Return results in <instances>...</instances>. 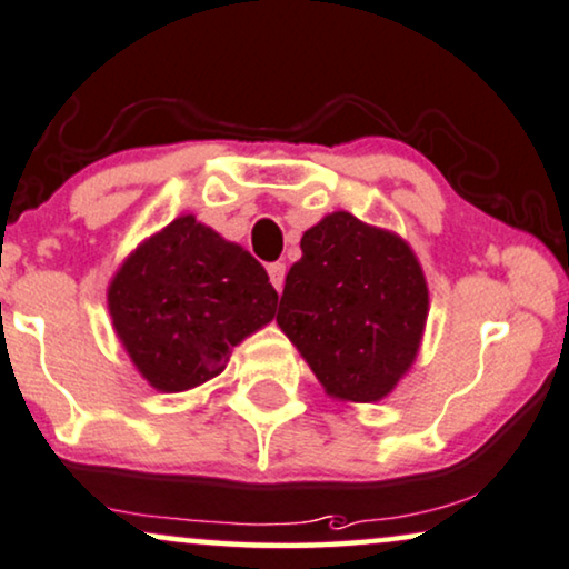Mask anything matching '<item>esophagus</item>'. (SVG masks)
<instances>
[{
    "label": "esophagus",
    "instance_id": "1",
    "mask_svg": "<svg viewBox=\"0 0 569 569\" xmlns=\"http://www.w3.org/2000/svg\"><path fill=\"white\" fill-rule=\"evenodd\" d=\"M269 279H271V284L277 287V292H282V287H284V263L282 261L269 263Z\"/></svg>",
    "mask_w": 569,
    "mask_h": 569
}]
</instances>
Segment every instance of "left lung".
I'll list each match as a JSON object with an SVG mask.
<instances>
[{
    "mask_svg": "<svg viewBox=\"0 0 569 569\" xmlns=\"http://www.w3.org/2000/svg\"><path fill=\"white\" fill-rule=\"evenodd\" d=\"M284 277L277 323L323 392L379 402L416 363L429 319V284L410 242L350 211L302 232Z\"/></svg>",
    "mask_w": 569,
    "mask_h": 569,
    "instance_id": "1",
    "label": "left lung"
}]
</instances>
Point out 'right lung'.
Listing matches in <instances>:
<instances>
[{"label":"right lung","instance_id":"add662e5","mask_svg":"<svg viewBox=\"0 0 569 569\" xmlns=\"http://www.w3.org/2000/svg\"><path fill=\"white\" fill-rule=\"evenodd\" d=\"M277 300L267 269L193 213L140 242L107 287L122 350L164 395L224 371L232 348L274 319Z\"/></svg>","mask_w":569,"mask_h":569}]
</instances>
